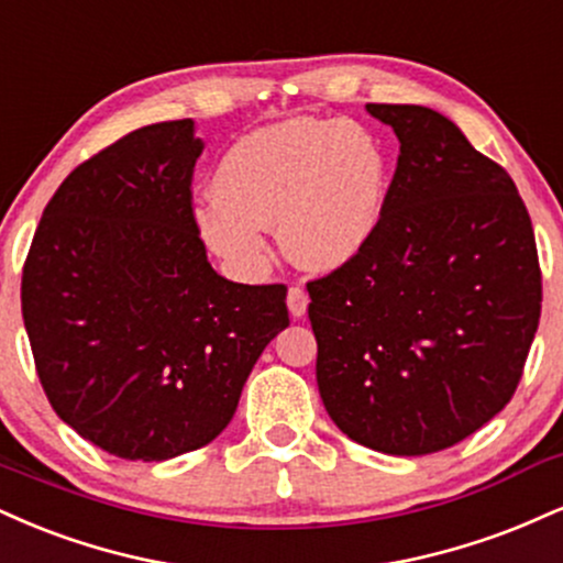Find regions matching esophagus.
I'll return each instance as SVG.
<instances>
[{
    "instance_id": "esophagus-1",
    "label": "esophagus",
    "mask_w": 563,
    "mask_h": 563,
    "mask_svg": "<svg viewBox=\"0 0 563 563\" xmlns=\"http://www.w3.org/2000/svg\"><path fill=\"white\" fill-rule=\"evenodd\" d=\"M309 307V294L301 286H290L288 288V309L294 317H303Z\"/></svg>"
}]
</instances>
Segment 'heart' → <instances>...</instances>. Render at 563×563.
<instances>
[{
  "label": "heart",
  "mask_w": 563,
  "mask_h": 563,
  "mask_svg": "<svg viewBox=\"0 0 563 563\" xmlns=\"http://www.w3.org/2000/svg\"><path fill=\"white\" fill-rule=\"evenodd\" d=\"M214 188L196 220L217 254L260 269L269 256L264 228L280 225L290 260L330 273L362 254L380 225L388 159L367 128L299 118L230 146Z\"/></svg>",
  "instance_id": "heart-1"
}]
</instances>
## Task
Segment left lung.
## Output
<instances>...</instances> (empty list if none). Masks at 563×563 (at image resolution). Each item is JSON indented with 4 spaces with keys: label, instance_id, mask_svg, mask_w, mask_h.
<instances>
[{
    "label": "left lung",
    "instance_id": "1",
    "mask_svg": "<svg viewBox=\"0 0 563 563\" xmlns=\"http://www.w3.org/2000/svg\"><path fill=\"white\" fill-rule=\"evenodd\" d=\"M367 110L401 154L364 252L307 283L317 385L351 440L424 456L511 401L543 275L530 212L498 162L428 107Z\"/></svg>",
    "mask_w": 563,
    "mask_h": 563
}]
</instances>
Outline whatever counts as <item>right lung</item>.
Here are the masks:
<instances>
[{"label": "right lung", "mask_w": 563, "mask_h": 563, "mask_svg": "<svg viewBox=\"0 0 563 563\" xmlns=\"http://www.w3.org/2000/svg\"><path fill=\"white\" fill-rule=\"evenodd\" d=\"M194 120L144 125L88 157L46 205L20 283L52 409L128 462L214 440L256 358L288 328V288L207 260L194 214Z\"/></svg>", "instance_id": "obj_1"}]
</instances>
